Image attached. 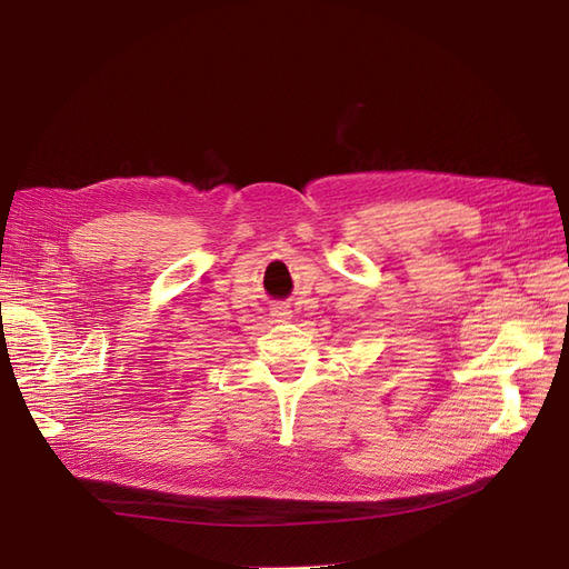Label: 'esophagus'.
Returning <instances> with one entry per match:
<instances>
[{"mask_svg": "<svg viewBox=\"0 0 569 569\" xmlns=\"http://www.w3.org/2000/svg\"><path fill=\"white\" fill-rule=\"evenodd\" d=\"M272 316H274L277 320H288V318H290V311H288V307H281V305H279V307L272 309Z\"/></svg>", "mask_w": 569, "mask_h": 569, "instance_id": "esophagus-1", "label": "esophagus"}]
</instances>
